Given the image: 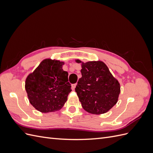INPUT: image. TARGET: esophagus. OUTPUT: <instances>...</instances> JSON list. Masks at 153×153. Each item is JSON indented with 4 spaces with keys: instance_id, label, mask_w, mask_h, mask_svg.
<instances>
[{
    "instance_id": "obj_1",
    "label": "esophagus",
    "mask_w": 153,
    "mask_h": 153,
    "mask_svg": "<svg viewBox=\"0 0 153 153\" xmlns=\"http://www.w3.org/2000/svg\"><path fill=\"white\" fill-rule=\"evenodd\" d=\"M76 86V84H72V85H71V87H72V89H73V91L75 90V89Z\"/></svg>"
}]
</instances>
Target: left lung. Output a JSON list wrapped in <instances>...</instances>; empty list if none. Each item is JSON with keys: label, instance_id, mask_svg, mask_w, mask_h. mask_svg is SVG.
<instances>
[{"label": "left lung", "instance_id": "obj_1", "mask_svg": "<svg viewBox=\"0 0 153 153\" xmlns=\"http://www.w3.org/2000/svg\"><path fill=\"white\" fill-rule=\"evenodd\" d=\"M82 63V77L78 80L75 91L82 106L87 112L102 114L117 103L121 87L117 80L102 61Z\"/></svg>", "mask_w": 153, "mask_h": 153}]
</instances>
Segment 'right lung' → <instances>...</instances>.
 <instances>
[{"label": "right lung", "mask_w": 153, "mask_h": 153, "mask_svg": "<svg viewBox=\"0 0 153 153\" xmlns=\"http://www.w3.org/2000/svg\"><path fill=\"white\" fill-rule=\"evenodd\" d=\"M64 62L46 59L25 80L29 102L43 113L53 112L62 108L71 91L68 73L63 70Z\"/></svg>", "instance_id": "obj_1"}]
</instances>
